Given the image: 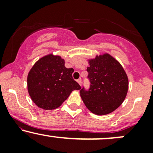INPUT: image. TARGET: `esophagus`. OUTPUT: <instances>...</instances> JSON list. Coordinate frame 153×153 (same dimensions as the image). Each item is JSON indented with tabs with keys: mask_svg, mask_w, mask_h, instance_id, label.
<instances>
[{
	"mask_svg": "<svg viewBox=\"0 0 153 153\" xmlns=\"http://www.w3.org/2000/svg\"><path fill=\"white\" fill-rule=\"evenodd\" d=\"M77 82H78V84L80 85H81V84H82V81H81V79H78V80H77Z\"/></svg>",
	"mask_w": 153,
	"mask_h": 153,
	"instance_id": "obj_1",
	"label": "esophagus"
}]
</instances>
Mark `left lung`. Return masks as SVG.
<instances>
[{
	"instance_id": "8db88e82",
	"label": "left lung",
	"mask_w": 153,
	"mask_h": 153,
	"mask_svg": "<svg viewBox=\"0 0 153 153\" xmlns=\"http://www.w3.org/2000/svg\"><path fill=\"white\" fill-rule=\"evenodd\" d=\"M87 60L91 87L88 91L80 90L81 99L94 114H108L125 99L129 89L128 76L120 62L106 52Z\"/></svg>"
}]
</instances>
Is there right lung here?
I'll list each match as a JSON object with an SVG mask.
<instances>
[{
  "label": "right lung",
  "instance_id": "add662e5",
  "mask_svg": "<svg viewBox=\"0 0 153 153\" xmlns=\"http://www.w3.org/2000/svg\"><path fill=\"white\" fill-rule=\"evenodd\" d=\"M65 59L52 53L38 59L27 76V89L35 104L44 110H52L62 104L72 91L80 90L73 80V68L65 66Z\"/></svg>",
  "mask_w": 153,
  "mask_h": 153
}]
</instances>
